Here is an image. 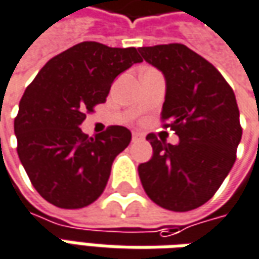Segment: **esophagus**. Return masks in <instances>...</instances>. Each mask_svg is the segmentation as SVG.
Returning a JSON list of instances; mask_svg holds the SVG:
<instances>
[{"label":"esophagus","instance_id":"esophagus-1","mask_svg":"<svg viewBox=\"0 0 259 259\" xmlns=\"http://www.w3.org/2000/svg\"><path fill=\"white\" fill-rule=\"evenodd\" d=\"M143 139H144V135L140 133V132H133V133H132V140H133V142H140Z\"/></svg>","mask_w":259,"mask_h":259}]
</instances>
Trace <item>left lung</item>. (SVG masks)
Here are the masks:
<instances>
[{
  "label": "left lung",
  "mask_w": 259,
  "mask_h": 259,
  "mask_svg": "<svg viewBox=\"0 0 259 259\" xmlns=\"http://www.w3.org/2000/svg\"><path fill=\"white\" fill-rule=\"evenodd\" d=\"M139 52L165 77L161 119L180 137L172 146L147 135L153 157L139 165V177L154 203L168 210H192L216 193L236 161L243 135L236 95L218 68L185 45Z\"/></svg>",
  "instance_id": "obj_1"
}]
</instances>
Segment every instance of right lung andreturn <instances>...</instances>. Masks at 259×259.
I'll return each instance as SVG.
<instances>
[{"label":"right lung","mask_w":259,"mask_h":259,"mask_svg":"<svg viewBox=\"0 0 259 259\" xmlns=\"http://www.w3.org/2000/svg\"><path fill=\"white\" fill-rule=\"evenodd\" d=\"M142 61L135 48L82 41L50 59L25 90L14 122L16 150L32 185L52 205L79 209L104 192L132 133L109 126L94 139L79 124L106 101L113 79Z\"/></svg>","instance_id":"add662e5"}]
</instances>
